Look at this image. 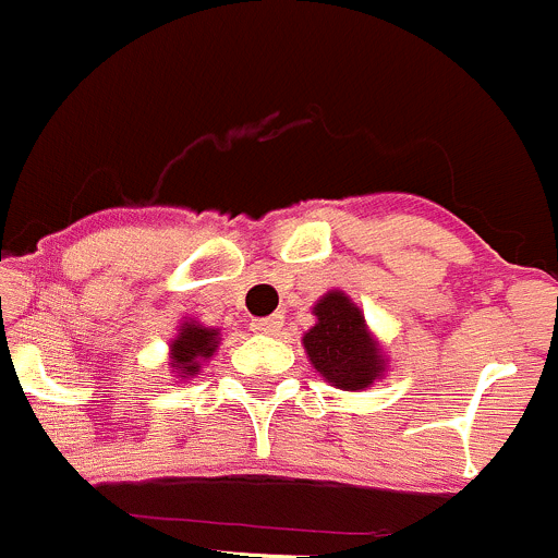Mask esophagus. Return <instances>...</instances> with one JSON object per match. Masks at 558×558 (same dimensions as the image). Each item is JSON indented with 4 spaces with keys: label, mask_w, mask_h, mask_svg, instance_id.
Returning <instances> with one entry per match:
<instances>
[{
    "label": "esophagus",
    "mask_w": 558,
    "mask_h": 558,
    "mask_svg": "<svg viewBox=\"0 0 558 558\" xmlns=\"http://www.w3.org/2000/svg\"><path fill=\"white\" fill-rule=\"evenodd\" d=\"M253 327L255 332H262V336H275V332H280V327H283V316L280 314H272V316H264V319H253Z\"/></svg>",
    "instance_id": "esophagus-1"
}]
</instances>
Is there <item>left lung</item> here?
Here are the masks:
<instances>
[{
    "label": "left lung",
    "mask_w": 558,
    "mask_h": 558,
    "mask_svg": "<svg viewBox=\"0 0 558 558\" xmlns=\"http://www.w3.org/2000/svg\"><path fill=\"white\" fill-rule=\"evenodd\" d=\"M316 325L303 343L311 363L336 388H368L383 374V357L363 322L361 308L341 291H330L316 303Z\"/></svg>",
    "instance_id": "obj_1"
}]
</instances>
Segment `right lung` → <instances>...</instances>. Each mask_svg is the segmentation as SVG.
Returning a JSON list of instances; mask_svg holds the SVG:
<instances>
[{"label":"right lung","mask_w":558,"mask_h":558,"mask_svg":"<svg viewBox=\"0 0 558 558\" xmlns=\"http://www.w3.org/2000/svg\"><path fill=\"white\" fill-rule=\"evenodd\" d=\"M217 350V330H208L201 325H184L181 332L175 336V341L170 343V355H173V368H179V374H197L201 372V361L211 357V352Z\"/></svg>","instance_id":"right-lung-1"}]
</instances>
